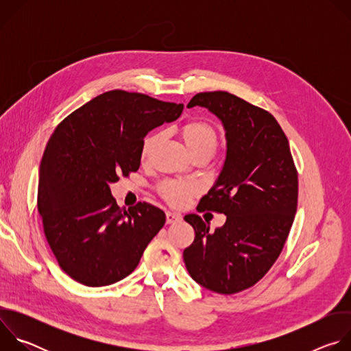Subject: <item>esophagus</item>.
<instances>
[{
  "label": "esophagus",
  "mask_w": 351,
  "mask_h": 351,
  "mask_svg": "<svg viewBox=\"0 0 351 351\" xmlns=\"http://www.w3.org/2000/svg\"><path fill=\"white\" fill-rule=\"evenodd\" d=\"M180 219H182L180 214H176V213H172V211H167V223H175V222H178Z\"/></svg>",
  "instance_id": "1"
}]
</instances>
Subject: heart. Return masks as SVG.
Returning a JSON list of instances; mask_svg holds the SVG:
<instances>
[{
  "instance_id": "1",
  "label": "heart",
  "mask_w": 351,
  "mask_h": 351,
  "mask_svg": "<svg viewBox=\"0 0 351 351\" xmlns=\"http://www.w3.org/2000/svg\"><path fill=\"white\" fill-rule=\"evenodd\" d=\"M182 137L189 147L190 153L198 152L202 148H213L217 147V132L215 129L204 121H191L182 126L180 129ZM160 134L152 133L144 137L141 144V158L145 160L149 154H152V149L156 145ZM195 191V186L186 182L179 180H165L160 184V194L167 199L168 203L173 206L182 204L187 197H190Z\"/></svg>"
}]
</instances>
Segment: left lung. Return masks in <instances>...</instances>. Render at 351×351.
Here are the masks:
<instances>
[{"instance_id": "8db88e82", "label": "left lung", "mask_w": 351, "mask_h": 351, "mask_svg": "<svg viewBox=\"0 0 351 351\" xmlns=\"http://www.w3.org/2000/svg\"><path fill=\"white\" fill-rule=\"evenodd\" d=\"M193 107L214 114L226 138L222 169L197 210L225 214L226 222L211 232L198 215H186L195 237L183 260L198 285L233 294L254 286L278 260L297 210V171L269 112L228 91L198 93Z\"/></svg>"}]
</instances>
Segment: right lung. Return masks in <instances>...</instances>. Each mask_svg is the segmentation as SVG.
I'll return each instance as SVG.
<instances>
[{
  "instance_id": "1",
  "label": "right lung",
  "mask_w": 351,
  "mask_h": 351,
  "mask_svg": "<svg viewBox=\"0 0 351 351\" xmlns=\"http://www.w3.org/2000/svg\"><path fill=\"white\" fill-rule=\"evenodd\" d=\"M182 111L183 104L112 90L72 112L49 137L37 207L60 267L76 282L99 287L126 278L164 226L156 206L119 208L110 184L138 169L145 134Z\"/></svg>"
}]
</instances>
